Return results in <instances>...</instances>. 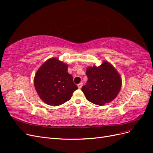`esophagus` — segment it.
<instances>
[{
	"label": "esophagus",
	"instance_id": "34e87169",
	"mask_svg": "<svg viewBox=\"0 0 153 153\" xmlns=\"http://www.w3.org/2000/svg\"><path fill=\"white\" fill-rule=\"evenodd\" d=\"M82 85H83V84H82V83L81 82V83H80V84H78V88H79V89H81V88H82Z\"/></svg>",
	"mask_w": 153,
	"mask_h": 153
}]
</instances>
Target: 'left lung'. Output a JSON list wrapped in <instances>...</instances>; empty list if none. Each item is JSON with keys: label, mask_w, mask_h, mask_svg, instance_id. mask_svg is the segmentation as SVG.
I'll return each mask as SVG.
<instances>
[{"label": "left lung", "mask_w": 153, "mask_h": 153, "mask_svg": "<svg viewBox=\"0 0 153 153\" xmlns=\"http://www.w3.org/2000/svg\"><path fill=\"white\" fill-rule=\"evenodd\" d=\"M87 85L82 91L86 99L96 105L103 106L113 101L121 89L122 79L112 64L104 61L99 66L95 64L87 68Z\"/></svg>", "instance_id": "left-lung-1"}]
</instances>
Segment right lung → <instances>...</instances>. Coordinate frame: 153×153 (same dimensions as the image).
<instances>
[{
  "label": "right lung",
  "mask_w": 153,
  "mask_h": 153,
  "mask_svg": "<svg viewBox=\"0 0 153 153\" xmlns=\"http://www.w3.org/2000/svg\"><path fill=\"white\" fill-rule=\"evenodd\" d=\"M68 65L57 57L47 60L36 71L35 89L40 99L50 106H59L71 98L78 89L73 76L68 72Z\"/></svg>",
  "instance_id": "add662e5"
}]
</instances>
